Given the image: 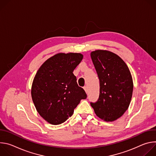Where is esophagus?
<instances>
[{"label":"esophagus","mask_w":156,"mask_h":156,"mask_svg":"<svg viewBox=\"0 0 156 156\" xmlns=\"http://www.w3.org/2000/svg\"><path fill=\"white\" fill-rule=\"evenodd\" d=\"M84 90L85 92H86V93H87V86H84Z\"/></svg>","instance_id":"obj_1"}]
</instances>
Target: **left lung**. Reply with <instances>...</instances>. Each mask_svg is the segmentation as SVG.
Listing matches in <instances>:
<instances>
[{"label":"left lung","instance_id":"left-lung-1","mask_svg":"<svg viewBox=\"0 0 156 156\" xmlns=\"http://www.w3.org/2000/svg\"><path fill=\"white\" fill-rule=\"evenodd\" d=\"M91 57L99 83L98 100L91 102L96 115L106 122L121 117L131 102L133 83L129 70L117 54L104 50H96Z\"/></svg>","mask_w":156,"mask_h":156}]
</instances>
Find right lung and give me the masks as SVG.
Returning <instances> with one entry per match:
<instances>
[{"mask_svg":"<svg viewBox=\"0 0 156 156\" xmlns=\"http://www.w3.org/2000/svg\"><path fill=\"white\" fill-rule=\"evenodd\" d=\"M83 58L80 53H58L44 62L34 76L33 103L39 114L52 125L65 122L80 101L87 97L73 73Z\"/></svg>","mask_w":156,"mask_h":156,"instance_id":"add662e5","label":"right lung"}]
</instances>
